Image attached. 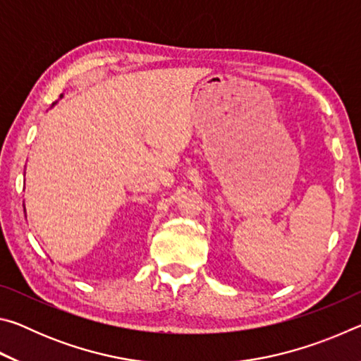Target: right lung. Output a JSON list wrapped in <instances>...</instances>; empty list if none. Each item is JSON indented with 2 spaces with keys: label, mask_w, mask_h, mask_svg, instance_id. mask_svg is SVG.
Here are the masks:
<instances>
[{
  "label": "right lung",
  "mask_w": 361,
  "mask_h": 361,
  "mask_svg": "<svg viewBox=\"0 0 361 361\" xmlns=\"http://www.w3.org/2000/svg\"><path fill=\"white\" fill-rule=\"evenodd\" d=\"M52 105H54V103H52Z\"/></svg>",
  "instance_id": "obj_1"
}]
</instances>
